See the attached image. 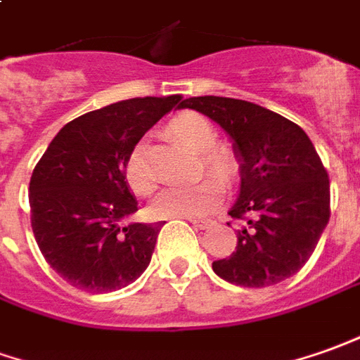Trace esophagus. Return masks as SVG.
<instances>
[{
    "label": "esophagus",
    "mask_w": 360,
    "mask_h": 360,
    "mask_svg": "<svg viewBox=\"0 0 360 360\" xmlns=\"http://www.w3.org/2000/svg\"><path fill=\"white\" fill-rule=\"evenodd\" d=\"M188 221L192 223L195 229H207L212 225V219H188Z\"/></svg>",
    "instance_id": "obj_1"
}]
</instances>
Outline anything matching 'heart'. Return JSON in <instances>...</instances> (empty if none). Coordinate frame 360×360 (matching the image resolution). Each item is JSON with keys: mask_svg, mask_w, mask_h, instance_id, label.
Listing matches in <instances>:
<instances>
[{"mask_svg": "<svg viewBox=\"0 0 360 360\" xmlns=\"http://www.w3.org/2000/svg\"><path fill=\"white\" fill-rule=\"evenodd\" d=\"M170 133L176 141L192 148L194 153H202V165L221 178L223 182H233L239 172V160L231 148L213 147L217 133L213 125L200 113L186 111L176 115L170 121ZM217 178H205L202 182L190 186H170L156 195L150 204V212L162 219H200L212 213L221 204L225 188ZM125 180L131 192L137 195H147L155 190L156 180L147 162L145 147L137 145L129 153L125 160Z\"/></svg>", "mask_w": 360, "mask_h": 360, "instance_id": "b5f03b06", "label": "heart"}]
</instances>
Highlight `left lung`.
<instances>
[{"instance_id": "8db88e82", "label": "left lung", "mask_w": 360, "mask_h": 360, "mask_svg": "<svg viewBox=\"0 0 360 360\" xmlns=\"http://www.w3.org/2000/svg\"><path fill=\"white\" fill-rule=\"evenodd\" d=\"M215 121L233 141L241 186L231 217H247L235 251L212 269L247 288L298 272L329 221V176L304 129L257 103L217 96L182 101Z\"/></svg>"}]
</instances>
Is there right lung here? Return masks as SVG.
Listing matches in <instances>:
<instances>
[{
  "label": "right lung",
  "mask_w": 360,
  "mask_h": 360,
  "mask_svg": "<svg viewBox=\"0 0 360 360\" xmlns=\"http://www.w3.org/2000/svg\"><path fill=\"white\" fill-rule=\"evenodd\" d=\"M182 96L133 98L84 113L56 133L29 184L34 239L52 270L86 292H113L147 270L162 223H127L137 198L125 160Z\"/></svg>",
  "instance_id": "add662e5"
}]
</instances>
